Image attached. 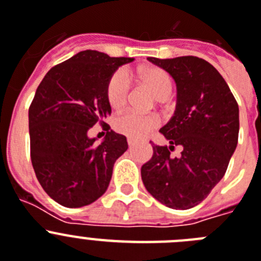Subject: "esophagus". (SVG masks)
<instances>
[{
	"instance_id": "1",
	"label": "esophagus",
	"mask_w": 261,
	"mask_h": 261,
	"mask_svg": "<svg viewBox=\"0 0 261 261\" xmlns=\"http://www.w3.org/2000/svg\"><path fill=\"white\" fill-rule=\"evenodd\" d=\"M135 143H137V142H135V140H134V139H131V138H128V139H127V144H128V146H130V147H133L134 144H135Z\"/></svg>"
}]
</instances>
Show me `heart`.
Returning a JSON list of instances; mask_svg holds the SVG:
<instances>
[{"instance_id":"b5f03b06","label":"heart","mask_w":261,"mask_h":261,"mask_svg":"<svg viewBox=\"0 0 261 261\" xmlns=\"http://www.w3.org/2000/svg\"><path fill=\"white\" fill-rule=\"evenodd\" d=\"M134 77L142 85L152 90L160 101L168 99L173 92V81L164 69L159 67L140 68ZM131 94V83L126 72L117 71L110 76L106 84V98L114 110H121L127 105ZM115 131L131 139H140L148 135L159 126V118L152 114H139L126 112L118 115L113 122Z\"/></svg>"}]
</instances>
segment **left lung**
Listing matches in <instances>:
<instances>
[{
    "label": "left lung",
    "instance_id": "1",
    "mask_svg": "<svg viewBox=\"0 0 261 261\" xmlns=\"http://www.w3.org/2000/svg\"><path fill=\"white\" fill-rule=\"evenodd\" d=\"M173 77L177 105L160 128L171 146L152 144L153 155L142 167V180L158 201L172 209L198 205L225 176L239 135V108L225 79L197 56L148 58ZM183 148L178 158L170 152Z\"/></svg>",
    "mask_w": 261,
    "mask_h": 261
}]
</instances>
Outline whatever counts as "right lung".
Instances as JSON below:
<instances>
[{
    "mask_svg": "<svg viewBox=\"0 0 261 261\" xmlns=\"http://www.w3.org/2000/svg\"><path fill=\"white\" fill-rule=\"evenodd\" d=\"M131 58L81 51L52 67L29 109L31 163L39 184L65 207L90 205L112 180L114 163L127 149L124 135L109 131L112 113L106 84ZM96 123L107 131L102 144L87 137Z\"/></svg>",
    "mask_w": 261,
    "mask_h": 261,
    "instance_id": "add662e5",
    "label": "right lung"
}]
</instances>
